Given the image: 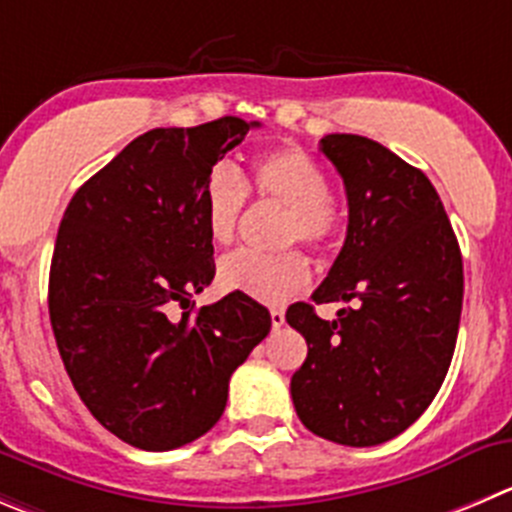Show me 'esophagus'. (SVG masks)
Listing matches in <instances>:
<instances>
[{"label":"esophagus","mask_w":512,"mask_h":512,"mask_svg":"<svg viewBox=\"0 0 512 512\" xmlns=\"http://www.w3.org/2000/svg\"><path fill=\"white\" fill-rule=\"evenodd\" d=\"M284 324H286L284 309H271V326H274V329H281Z\"/></svg>","instance_id":"esophagus-1"}]
</instances>
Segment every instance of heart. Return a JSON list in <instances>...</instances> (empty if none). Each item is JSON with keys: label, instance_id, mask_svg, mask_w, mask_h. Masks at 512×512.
I'll return each instance as SVG.
<instances>
[{"label": "heart", "instance_id": "obj_1", "mask_svg": "<svg viewBox=\"0 0 512 512\" xmlns=\"http://www.w3.org/2000/svg\"><path fill=\"white\" fill-rule=\"evenodd\" d=\"M246 186L261 201L284 206L279 243L301 241L314 253H329L342 238L344 218L329 196L326 170L294 145L266 150L253 158L246 183L228 163L206 175L201 193L203 223L213 243H231L246 206ZM311 279L309 261L299 251L228 253L218 264V284L261 304H281L299 294Z\"/></svg>", "mask_w": 512, "mask_h": 512}]
</instances>
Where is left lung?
<instances>
[{
    "mask_svg": "<svg viewBox=\"0 0 512 512\" xmlns=\"http://www.w3.org/2000/svg\"><path fill=\"white\" fill-rule=\"evenodd\" d=\"M344 180L349 226L314 304L347 301L324 321L296 301L286 321L306 362L291 399L306 430L349 447L405 432L430 407L455 352L462 256L427 175L362 135L321 138Z\"/></svg>",
    "mask_w": 512,
    "mask_h": 512,
    "instance_id": "1",
    "label": "left lung"
}]
</instances>
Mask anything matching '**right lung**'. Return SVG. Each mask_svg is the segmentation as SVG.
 <instances>
[{
  "instance_id": "1",
  "label": "right lung",
  "mask_w": 512,
  "mask_h": 512,
  "mask_svg": "<svg viewBox=\"0 0 512 512\" xmlns=\"http://www.w3.org/2000/svg\"><path fill=\"white\" fill-rule=\"evenodd\" d=\"M256 125L226 115L148 130L62 216L50 266L57 349L92 417L140 450L206 435L231 374L271 329L269 309L238 291L198 311L191 301L216 276L203 183Z\"/></svg>"
}]
</instances>
